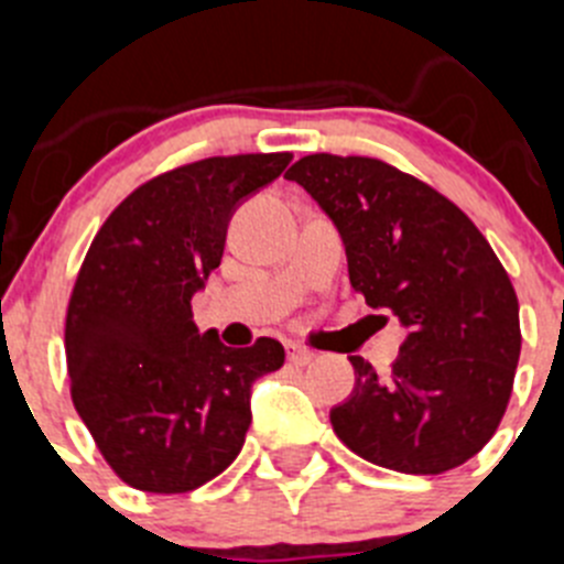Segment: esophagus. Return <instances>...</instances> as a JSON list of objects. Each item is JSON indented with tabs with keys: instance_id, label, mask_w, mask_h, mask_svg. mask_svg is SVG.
I'll use <instances>...</instances> for the list:
<instances>
[{
	"instance_id": "1",
	"label": "esophagus",
	"mask_w": 564,
	"mask_h": 564,
	"mask_svg": "<svg viewBox=\"0 0 564 564\" xmlns=\"http://www.w3.org/2000/svg\"><path fill=\"white\" fill-rule=\"evenodd\" d=\"M313 352L305 350V347H288V361L293 364V367H307V364L313 361Z\"/></svg>"
}]
</instances>
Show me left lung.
Segmentation results:
<instances>
[{"label": "left lung", "mask_w": 564, "mask_h": 564, "mask_svg": "<svg viewBox=\"0 0 564 564\" xmlns=\"http://www.w3.org/2000/svg\"><path fill=\"white\" fill-rule=\"evenodd\" d=\"M288 181L341 234L350 285L406 327L390 376L350 356L356 390L330 412L350 452L443 475L491 441L520 361V305L488 239L441 192L378 158L307 154Z\"/></svg>", "instance_id": "1"}]
</instances>
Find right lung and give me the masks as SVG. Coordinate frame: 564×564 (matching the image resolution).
Wrapping results in <instances>:
<instances>
[{"label":"right lung","mask_w":564,"mask_h":564,"mask_svg":"<svg viewBox=\"0 0 564 564\" xmlns=\"http://www.w3.org/2000/svg\"><path fill=\"white\" fill-rule=\"evenodd\" d=\"M291 152L206 158L163 172L115 208L67 305L69 395L127 486L186 495L226 471L251 426V383L285 364L257 338L231 350L192 322V296L220 265L228 220Z\"/></svg>","instance_id":"1"}]
</instances>
